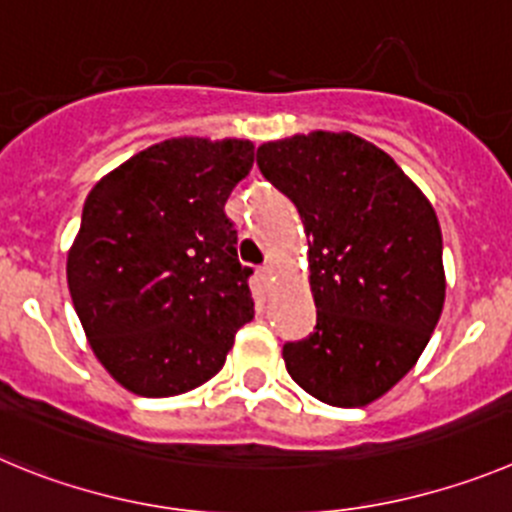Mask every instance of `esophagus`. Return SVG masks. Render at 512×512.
<instances>
[{
	"label": "esophagus",
	"instance_id": "1",
	"mask_svg": "<svg viewBox=\"0 0 512 512\" xmlns=\"http://www.w3.org/2000/svg\"><path fill=\"white\" fill-rule=\"evenodd\" d=\"M257 275H260L262 283H270V280H273V267H270V265H262L260 270H257Z\"/></svg>",
	"mask_w": 512,
	"mask_h": 512
}]
</instances>
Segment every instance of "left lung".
Segmentation results:
<instances>
[{
    "label": "left lung",
    "mask_w": 512,
    "mask_h": 512,
    "mask_svg": "<svg viewBox=\"0 0 512 512\" xmlns=\"http://www.w3.org/2000/svg\"><path fill=\"white\" fill-rule=\"evenodd\" d=\"M257 168L308 234L316 326L283 344L290 377L339 408L388 393L416 365L444 308L441 227L400 165L352 132L257 147Z\"/></svg>",
    "instance_id": "1"
}]
</instances>
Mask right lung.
Segmentation results:
<instances>
[{"mask_svg": "<svg viewBox=\"0 0 512 512\" xmlns=\"http://www.w3.org/2000/svg\"><path fill=\"white\" fill-rule=\"evenodd\" d=\"M250 140L178 137L91 188L68 252V290L109 375L145 398L199 388L255 316L252 267L224 214L250 173Z\"/></svg>", "mask_w": 512, "mask_h": 512, "instance_id": "right-lung-1", "label": "right lung"}]
</instances>
